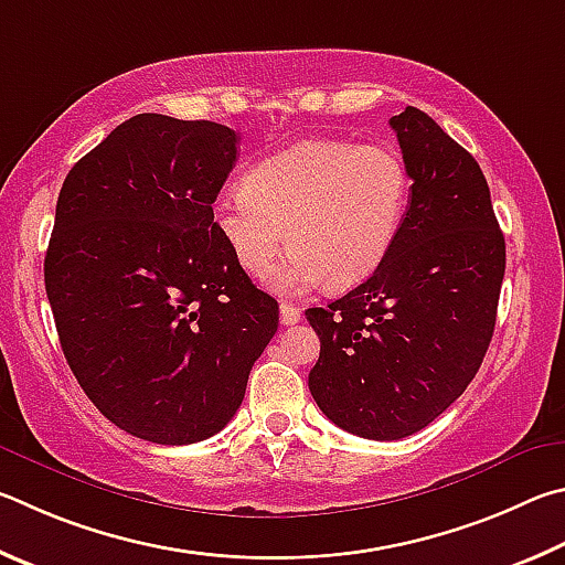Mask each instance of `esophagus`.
Returning a JSON list of instances; mask_svg holds the SVG:
<instances>
[{
  "instance_id": "34e87169",
  "label": "esophagus",
  "mask_w": 565,
  "mask_h": 565,
  "mask_svg": "<svg viewBox=\"0 0 565 565\" xmlns=\"http://www.w3.org/2000/svg\"><path fill=\"white\" fill-rule=\"evenodd\" d=\"M300 308H295V305H290V302H282L280 305V322L282 324H295V322H300Z\"/></svg>"
}]
</instances>
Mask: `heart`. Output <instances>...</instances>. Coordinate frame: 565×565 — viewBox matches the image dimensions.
<instances>
[{
  "label": "heart",
  "instance_id": "heart-1",
  "mask_svg": "<svg viewBox=\"0 0 565 565\" xmlns=\"http://www.w3.org/2000/svg\"><path fill=\"white\" fill-rule=\"evenodd\" d=\"M412 175L397 148L312 138L263 158L213 205V223L245 273L282 292L352 288L380 270L402 233Z\"/></svg>",
  "mask_w": 565,
  "mask_h": 565
}]
</instances>
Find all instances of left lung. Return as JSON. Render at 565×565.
Masks as SVG:
<instances>
[{
    "label": "left lung",
    "mask_w": 565,
    "mask_h": 565,
    "mask_svg": "<svg viewBox=\"0 0 565 565\" xmlns=\"http://www.w3.org/2000/svg\"><path fill=\"white\" fill-rule=\"evenodd\" d=\"M390 126L412 175L397 243L362 285L305 312L320 338L315 402L340 429L377 441L424 429L469 387L507 270L477 158L414 106Z\"/></svg>",
    "instance_id": "8db88e82"
}]
</instances>
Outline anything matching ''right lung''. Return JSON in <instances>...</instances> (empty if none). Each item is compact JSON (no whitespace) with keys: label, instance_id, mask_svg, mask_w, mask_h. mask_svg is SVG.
<instances>
[{"label":"right lung","instance_id":"right-lung-1","mask_svg":"<svg viewBox=\"0 0 565 565\" xmlns=\"http://www.w3.org/2000/svg\"><path fill=\"white\" fill-rule=\"evenodd\" d=\"M235 156L223 124L138 114L58 193L44 257L58 342L86 397L138 439L221 431L277 332V302L213 223Z\"/></svg>","mask_w":565,"mask_h":565}]
</instances>
